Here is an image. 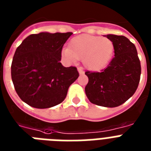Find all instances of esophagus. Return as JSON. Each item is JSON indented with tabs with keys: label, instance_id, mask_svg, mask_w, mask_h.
Wrapping results in <instances>:
<instances>
[{
	"label": "esophagus",
	"instance_id": "1",
	"mask_svg": "<svg viewBox=\"0 0 151 151\" xmlns=\"http://www.w3.org/2000/svg\"><path fill=\"white\" fill-rule=\"evenodd\" d=\"M78 72H79V73L80 75L84 74V72H83V68H81V67H79V68H78Z\"/></svg>",
	"mask_w": 151,
	"mask_h": 151
}]
</instances>
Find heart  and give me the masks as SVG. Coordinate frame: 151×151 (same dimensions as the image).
I'll return each mask as SVG.
<instances>
[{"instance_id":"1","label":"heart","mask_w":151,"mask_h":151,"mask_svg":"<svg viewBox=\"0 0 151 151\" xmlns=\"http://www.w3.org/2000/svg\"><path fill=\"white\" fill-rule=\"evenodd\" d=\"M114 53L113 42L106 37L81 35L70 41L68 48H64L62 55L75 62L82 60L86 68L97 72L108 65Z\"/></svg>"}]
</instances>
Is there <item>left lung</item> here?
<instances>
[{"mask_svg": "<svg viewBox=\"0 0 151 151\" xmlns=\"http://www.w3.org/2000/svg\"><path fill=\"white\" fill-rule=\"evenodd\" d=\"M113 42L114 58L101 72H85L89 82L85 92L89 101L98 106L114 108L134 94L141 74L137 48L124 36H104Z\"/></svg>", "mask_w": 151, "mask_h": 151, "instance_id": "8db88e82", "label": "left lung"}]
</instances>
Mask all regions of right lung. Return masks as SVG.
Instances as JSON below:
<instances>
[{"mask_svg": "<svg viewBox=\"0 0 151 151\" xmlns=\"http://www.w3.org/2000/svg\"><path fill=\"white\" fill-rule=\"evenodd\" d=\"M72 34H31L17 47L11 67L12 79L25 103L43 109L65 99L68 87L79 76L76 67L65 68L60 62L62 47Z\"/></svg>", "mask_w": 151, "mask_h": 151, "instance_id": "add662e5", "label": "right lung"}]
</instances>
